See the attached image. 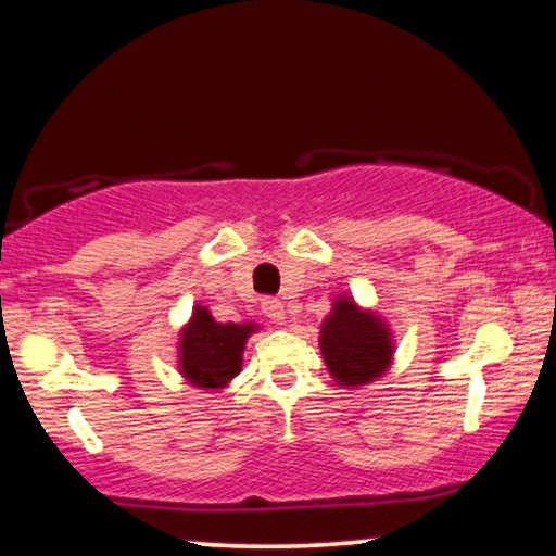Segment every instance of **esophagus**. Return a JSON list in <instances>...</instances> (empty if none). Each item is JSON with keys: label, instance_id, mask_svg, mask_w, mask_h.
Wrapping results in <instances>:
<instances>
[{"label": "esophagus", "instance_id": "34e87169", "mask_svg": "<svg viewBox=\"0 0 556 556\" xmlns=\"http://www.w3.org/2000/svg\"><path fill=\"white\" fill-rule=\"evenodd\" d=\"M262 313L269 317V320H274V323H282L285 320V305L279 300H274V298L262 300Z\"/></svg>", "mask_w": 556, "mask_h": 556}]
</instances>
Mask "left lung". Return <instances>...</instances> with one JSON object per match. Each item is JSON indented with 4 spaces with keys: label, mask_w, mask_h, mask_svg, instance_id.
<instances>
[{
    "label": "left lung",
    "mask_w": 556,
    "mask_h": 556,
    "mask_svg": "<svg viewBox=\"0 0 556 556\" xmlns=\"http://www.w3.org/2000/svg\"><path fill=\"white\" fill-rule=\"evenodd\" d=\"M320 351L340 387H364L391 364V332L379 317L361 313L353 300H336L320 328Z\"/></svg>",
    "instance_id": "left-lung-1"
}]
</instances>
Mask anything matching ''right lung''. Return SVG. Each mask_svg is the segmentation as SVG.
Returning a JSON list of instances; mask_svg holds the SVG:
<instances>
[{
	"mask_svg": "<svg viewBox=\"0 0 556 556\" xmlns=\"http://www.w3.org/2000/svg\"><path fill=\"white\" fill-rule=\"evenodd\" d=\"M256 332L254 323H216L205 307L192 309L180 338V371L192 387L224 389L241 371L247 338Z\"/></svg>",
	"mask_w": 556,
	"mask_h": 556,
	"instance_id": "1",
	"label": "right lung"
}]
</instances>
